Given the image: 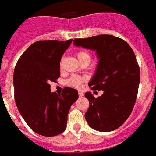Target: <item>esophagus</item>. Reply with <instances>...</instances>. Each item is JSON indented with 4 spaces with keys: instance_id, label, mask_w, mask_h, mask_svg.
I'll return each mask as SVG.
<instances>
[{
    "instance_id": "34e87169",
    "label": "esophagus",
    "mask_w": 156,
    "mask_h": 156,
    "mask_svg": "<svg viewBox=\"0 0 156 156\" xmlns=\"http://www.w3.org/2000/svg\"><path fill=\"white\" fill-rule=\"evenodd\" d=\"M78 94H79V96H80V97L83 96V93L82 92V91H78Z\"/></svg>"
}]
</instances>
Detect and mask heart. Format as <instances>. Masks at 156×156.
<instances>
[{
	"mask_svg": "<svg viewBox=\"0 0 156 156\" xmlns=\"http://www.w3.org/2000/svg\"><path fill=\"white\" fill-rule=\"evenodd\" d=\"M76 57L77 60L79 61L81 65L83 64H89L91 60V54L89 51L86 50H79L76 52ZM60 67L62 68V62L60 64ZM86 81V78L83 76H73L67 80L66 83L69 86L73 87L79 88L82 86L83 83Z\"/></svg>",
	"mask_w": 156,
	"mask_h": 156,
	"instance_id": "b5f03b06",
	"label": "heart"
}]
</instances>
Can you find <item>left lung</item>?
I'll list each match as a JSON object with an SVG mask.
<instances>
[{"label": "left lung", "instance_id": "left-lung-1", "mask_svg": "<svg viewBox=\"0 0 156 156\" xmlns=\"http://www.w3.org/2000/svg\"><path fill=\"white\" fill-rule=\"evenodd\" d=\"M74 45L96 50L99 58L89 87L102 91L94 98L85 93L89 108L85 119L99 132L117 129L130 116L137 97L140 71L135 54L125 40L110 34L76 38Z\"/></svg>", "mask_w": 156, "mask_h": 156}]
</instances>
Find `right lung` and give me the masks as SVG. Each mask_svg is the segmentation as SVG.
Instances as JSON below:
<instances>
[{
	"label": "right lung",
	"mask_w": 156,
	"mask_h": 156,
	"mask_svg": "<svg viewBox=\"0 0 156 156\" xmlns=\"http://www.w3.org/2000/svg\"><path fill=\"white\" fill-rule=\"evenodd\" d=\"M73 39L43 40L31 44L19 58L13 74L14 97L19 111L34 132L54 136L66 129L68 114L78 99L76 89L62 94L50 91V81L60 76V62Z\"/></svg>",
	"instance_id": "right-lung-1"
}]
</instances>
